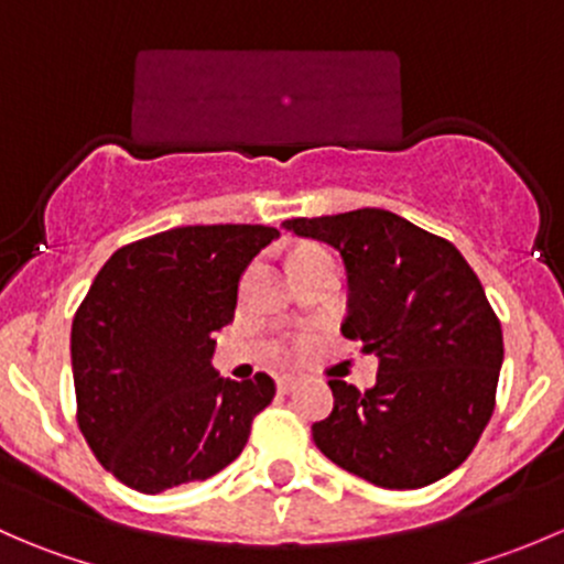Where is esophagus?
I'll use <instances>...</instances> for the list:
<instances>
[{
	"instance_id": "obj_1",
	"label": "esophagus",
	"mask_w": 564,
	"mask_h": 564,
	"mask_svg": "<svg viewBox=\"0 0 564 564\" xmlns=\"http://www.w3.org/2000/svg\"><path fill=\"white\" fill-rule=\"evenodd\" d=\"M297 384H300L297 377H278V392H283V395L297 390Z\"/></svg>"
}]
</instances>
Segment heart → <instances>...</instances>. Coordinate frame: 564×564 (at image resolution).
I'll use <instances>...</instances> for the list:
<instances>
[{"label":"heart","instance_id":"1","mask_svg":"<svg viewBox=\"0 0 564 564\" xmlns=\"http://www.w3.org/2000/svg\"><path fill=\"white\" fill-rule=\"evenodd\" d=\"M303 346H305V344H303V340H300V344H297V349H303Z\"/></svg>","mask_w":564,"mask_h":564}]
</instances>
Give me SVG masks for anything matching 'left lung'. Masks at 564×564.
<instances>
[{"instance_id": "1", "label": "left lung", "mask_w": 564, "mask_h": 564, "mask_svg": "<svg viewBox=\"0 0 564 564\" xmlns=\"http://www.w3.org/2000/svg\"><path fill=\"white\" fill-rule=\"evenodd\" d=\"M333 246L349 275L340 333L379 357L371 390L329 379L335 406L314 442L382 488H423L475 451L497 403L502 324L453 242L388 209L283 220Z\"/></svg>"}]
</instances>
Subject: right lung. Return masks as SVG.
Segmentation results:
<instances>
[{
	"mask_svg": "<svg viewBox=\"0 0 564 564\" xmlns=\"http://www.w3.org/2000/svg\"><path fill=\"white\" fill-rule=\"evenodd\" d=\"M272 226H180L119 248L78 305L70 333L76 420L95 458L124 486L161 494L207 480L246 447L275 395L213 368L237 286Z\"/></svg>",
	"mask_w": 564,
	"mask_h": 564,
	"instance_id": "add662e5",
	"label": "right lung"
}]
</instances>
